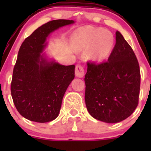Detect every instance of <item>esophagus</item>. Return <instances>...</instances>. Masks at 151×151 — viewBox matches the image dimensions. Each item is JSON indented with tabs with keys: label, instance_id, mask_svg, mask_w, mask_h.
Wrapping results in <instances>:
<instances>
[{
	"label": "esophagus",
	"instance_id": "34e87169",
	"mask_svg": "<svg viewBox=\"0 0 151 151\" xmlns=\"http://www.w3.org/2000/svg\"><path fill=\"white\" fill-rule=\"evenodd\" d=\"M75 74L78 77H83L85 74L84 67L81 63H78L75 67Z\"/></svg>",
	"mask_w": 151,
	"mask_h": 151
}]
</instances>
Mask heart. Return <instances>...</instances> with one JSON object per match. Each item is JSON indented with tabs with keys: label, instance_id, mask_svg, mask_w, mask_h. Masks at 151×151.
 <instances>
[{
	"label": "heart",
	"instance_id": "heart-1",
	"mask_svg": "<svg viewBox=\"0 0 151 151\" xmlns=\"http://www.w3.org/2000/svg\"><path fill=\"white\" fill-rule=\"evenodd\" d=\"M73 38L78 48L88 49L91 47L90 57L96 60L107 58L115 44V39L110 32L93 26H85L78 29Z\"/></svg>",
	"mask_w": 151,
	"mask_h": 151
}]
</instances>
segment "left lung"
<instances>
[{
	"instance_id": "left-lung-1",
	"label": "left lung",
	"mask_w": 151,
	"mask_h": 151,
	"mask_svg": "<svg viewBox=\"0 0 151 151\" xmlns=\"http://www.w3.org/2000/svg\"><path fill=\"white\" fill-rule=\"evenodd\" d=\"M108 60L88 61L85 77V101L92 117L118 123L130 116L139 103L140 69L137 58L121 33Z\"/></svg>"
}]
</instances>
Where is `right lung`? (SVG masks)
Wrapping results in <instances>:
<instances>
[{
  "label": "right lung",
  "instance_id": "obj_1",
  "mask_svg": "<svg viewBox=\"0 0 151 151\" xmlns=\"http://www.w3.org/2000/svg\"><path fill=\"white\" fill-rule=\"evenodd\" d=\"M73 20L44 24L24 40L13 70L11 93L15 107L31 121L47 123L58 116L67 88L74 78V65L48 63L41 55L48 35Z\"/></svg>",
  "mask_w": 151,
  "mask_h": 151
}]
</instances>
